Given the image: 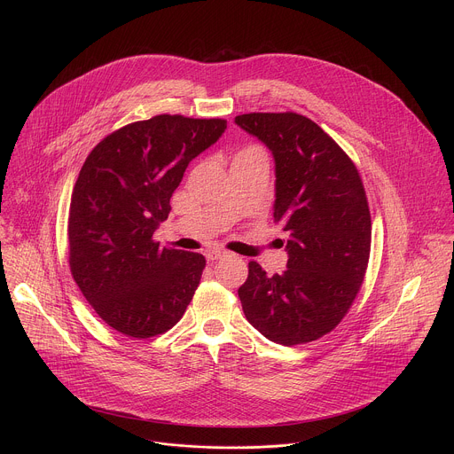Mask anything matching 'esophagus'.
<instances>
[{"label": "esophagus", "mask_w": 454, "mask_h": 454, "mask_svg": "<svg viewBox=\"0 0 454 454\" xmlns=\"http://www.w3.org/2000/svg\"><path fill=\"white\" fill-rule=\"evenodd\" d=\"M226 254H228V251H224V249H221V247H214V249L207 251V258H208V262L219 261V258H223V256H226Z\"/></svg>", "instance_id": "34e87169"}]
</instances>
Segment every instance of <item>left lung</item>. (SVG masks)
<instances>
[{
  "label": "left lung",
  "instance_id": "obj_1",
  "mask_svg": "<svg viewBox=\"0 0 454 454\" xmlns=\"http://www.w3.org/2000/svg\"><path fill=\"white\" fill-rule=\"evenodd\" d=\"M235 123L275 158V223L289 239L287 270L268 277L249 262L239 287L246 319L293 347L331 333L357 296L370 256L372 221L352 160L323 129L296 113H249Z\"/></svg>",
  "mask_w": 454,
  "mask_h": 454
}]
</instances>
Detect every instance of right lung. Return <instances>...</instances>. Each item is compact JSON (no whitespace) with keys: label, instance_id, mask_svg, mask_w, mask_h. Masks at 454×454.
<instances>
[{"label":"right lung","instance_id":"1","mask_svg":"<svg viewBox=\"0 0 454 454\" xmlns=\"http://www.w3.org/2000/svg\"><path fill=\"white\" fill-rule=\"evenodd\" d=\"M224 129L221 118L158 114L118 129L86 158L70 205V270L114 331L145 340L184 314L205 256L161 247L153 235L188 163Z\"/></svg>","mask_w":454,"mask_h":454}]
</instances>
